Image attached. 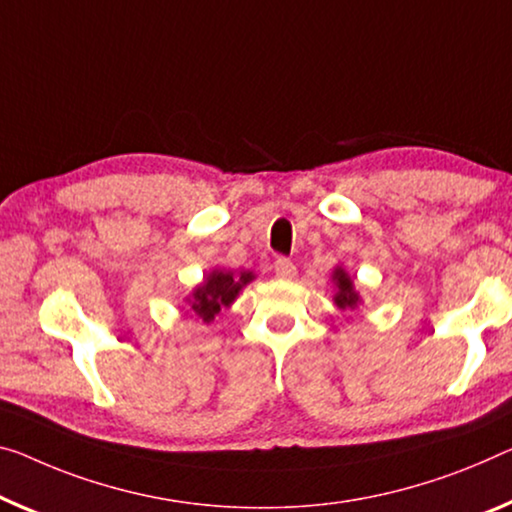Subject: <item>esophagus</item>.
<instances>
[{
    "label": "esophagus",
    "instance_id": "obj_1",
    "mask_svg": "<svg viewBox=\"0 0 512 512\" xmlns=\"http://www.w3.org/2000/svg\"><path fill=\"white\" fill-rule=\"evenodd\" d=\"M274 272H277V277L281 279H293L297 270L290 258H277V261H274Z\"/></svg>",
    "mask_w": 512,
    "mask_h": 512
}]
</instances>
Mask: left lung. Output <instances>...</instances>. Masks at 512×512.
I'll return each mask as SVG.
<instances>
[{
	"instance_id": "8db88e82",
	"label": "left lung",
	"mask_w": 512,
	"mask_h": 512,
	"mask_svg": "<svg viewBox=\"0 0 512 512\" xmlns=\"http://www.w3.org/2000/svg\"><path fill=\"white\" fill-rule=\"evenodd\" d=\"M332 279L336 283L334 302H336L338 309H343V311L357 309L359 302H361V297H359V293L355 290V283H352L350 274L345 272L343 267H336L334 274H332Z\"/></svg>"
}]
</instances>
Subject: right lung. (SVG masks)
<instances>
[{
    "mask_svg": "<svg viewBox=\"0 0 512 512\" xmlns=\"http://www.w3.org/2000/svg\"><path fill=\"white\" fill-rule=\"evenodd\" d=\"M254 279L251 272H226V270H212L206 281L201 286L192 290L190 306L192 311L199 316L203 322L215 320V316L222 309H229L235 302V297L240 295V290L247 286V283Z\"/></svg>",
    "mask_w": 512,
    "mask_h": 512,
    "instance_id": "right-lung-1",
    "label": "right lung"
}]
</instances>
